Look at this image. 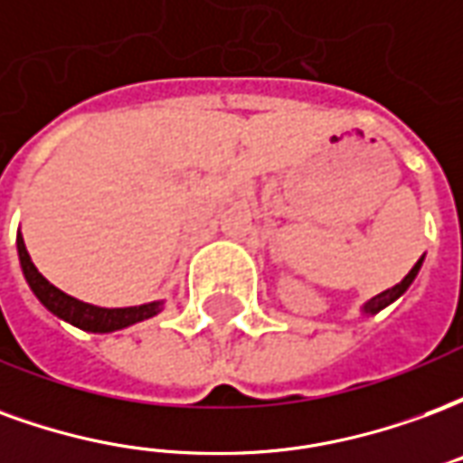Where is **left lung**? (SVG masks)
<instances>
[{
  "instance_id": "obj_1",
  "label": "left lung",
  "mask_w": 463,
  "mask_h": 463,
  "mask_svg": "<svg viewBox=\"0 0 463 463\" xmlns=\"http://www.w3.org/2000/svg\"><path fill=\"white\" fill-rule=\"evenodd\" d=\"M419 268H421V258H419L417 265H414V268L409 270V275H407V278H404V280L397 282V285H394V288H389V290L379 292L377 298H372V300H369L367 305H364V310L372 312V315H374V312H379V310H382V307H387L389 302L397 300V298H399V295H402V292H407V288H409V285H411V280L417 278Z\"/></svg>"
}]
</instances>
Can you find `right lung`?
Wrapping results in <instances>:
<instances>
[{
    "label": "right lung",
    "instance_id": "1",
    "mask_svg": "<svg viewBox=\"0 0 463 463\" xmlns=\"http://www.w3.org/2000/svg\"><path fill=\"white\" fill-rule=\"evenodd\" d=\"M16 248H19V260H22V270H24V278L29 282V288L34 290V295L42 300L46 310L54 312L56 317L71 322L76 327L89 332H114L128 327L133 322H141L153 317L156 312L161 310L158 302H151V305H138V307H116V310H106V307H96V305H89V302H81L66 295L59 288H54L52 282L46 280L42 272L36 270L34 262L26 252L24 238L19 235L16 238Z\"/></svg>",
    "mask_w": 463,
    "mask_h": 463
}]
</instances>
